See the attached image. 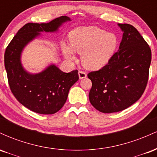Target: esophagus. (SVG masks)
Instances as JSON below:
<instances>
[{"label":"esophagus","instance_id":"34e87169","mask_svg":"<svg viewBox=\"0 0 157 157\" xmlns=\"http://www.w3.org/2000/svg\"><path fill=\"white\" fill-rule=\"evenodd\" d=\"M78 75H79V77H80V79L86 78V76H87L86 73L85 72V71H79Z\"/></svg>","mask_w":157,"mask_h":157}]
</instances>
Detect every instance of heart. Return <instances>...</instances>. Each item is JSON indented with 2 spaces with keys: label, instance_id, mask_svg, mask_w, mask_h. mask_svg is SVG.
Masks as SVG:
<instances>
[{
  "label": "heart",
  "instance_id": "obj_1",
  "mask_svg": "<svg viewBox=\"0 0 157 157\" xmlns=\"http://www.w3.org/2000/svg\"><path fill=\"white\" fill-rule=\"evenodd\" d=\"M118 38L113 33L96 26H82L74 29L69 35V46L62 45L64 55L69 60H75L74 52L81 55V61L88 69L97 70L103 67L111 58Z\"/></svg>",
  "mask_w": 157,
  "mask_h": 157
}]
</instances>
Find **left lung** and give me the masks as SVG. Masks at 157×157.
Listing matches in <instances>:
<instances>
[{"label":"left lung","mask_w":157,"mask_h":157,"mask_svg":"<svg viewBox=\"0 0 157 157\" xmlns=\"http://www.w3.org/2000/svg\"><path fill=\"white\" fill-rule=\"evenodd\" d=\"M123 32L119 50L98 71H91L89 100L102 113L118 112L136 102L145 91L149 77L151 50L132 25L120 23Z\"/></svg>","instance_id":"obj_1"}]
</instances>
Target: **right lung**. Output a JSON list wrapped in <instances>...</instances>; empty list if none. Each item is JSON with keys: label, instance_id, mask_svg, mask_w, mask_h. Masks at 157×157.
I'll return each instance as SVG.
<instances>
[{"label": "right lung", "instance_id": "right-lung-1", "mask_svg": "<svg viewBox=\"0 0 157 157\" xmlns=\"http://www.w3.org/2000/svg\"><path fill=\"white\" fill-rule=\"evenodd\" d=\"M68 21L69 17L61 16L48 23H26L18 30L5 51L4 65L11 91L17 101L34 112L53 114L61 109L70 88L79 80L78 71L65 73L52 65L41 73L31 75L21 66V52L39 32L57 31Z\"/></svg>", "mask_w": 157, "mask_h": 157}]
</instances>
